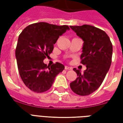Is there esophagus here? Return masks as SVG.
<instances>
[{
	"label": "esophagus",
	"mask_w": 123,
	"mask_h": 123,
	"mask_svg": "<svg viewBox=\"0 0 123 123\" xmlns=\"http://www.w3.org/2000/svg\"><path fill=\"white\" fill-rule=\"evenodd\" d=\"M64 68H65V70H71V68L69 67H67V66H65L64 67Z\"/></svg>",
	"instance_id": "obj_1"
}]
</instances>
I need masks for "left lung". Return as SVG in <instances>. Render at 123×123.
<instances>
[{
  "mask_svg": "<svg viewBox=\"0 0 123 123\" xmlns=\"http://www.w3.org/2000/svg\"><path fill=\"white\" fill-rule=\"evenodd\" d=\"M70 27L84 41L80 62L86 66L82 74L73 69L78 77L70 86L78 95H90L100 86L110 68L113 45L107 34L99 28L86 24Z\"/></svg>",
  "mask_w": 123,
  "mask_h": 123,
  "instance_id": "left-lung-1",
  "label": "left lung"
}]
</instances>
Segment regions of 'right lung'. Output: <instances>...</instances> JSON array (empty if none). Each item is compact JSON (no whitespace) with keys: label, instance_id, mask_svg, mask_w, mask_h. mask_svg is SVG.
Returning <instances> with one entry per match:
<instances>
[{"label":"right lung","instance_id":"right-lung-1","mask_svg":"<svg viewBox=\"0 0 123 123\" xmlns=\"http://www.w3.org/2000/svg\"><path fill=\"white\" fill-rule=\"evenodd\" d=\"M70 28L46 22L30 24L21 32L16 48L18 68L23 82L30 90L42 93L50 89L64 66L60 62L47 65L43 60L53 50L59 36Z\"/></svg>","mask_w":123,"mask_h":123}]
</instances>
